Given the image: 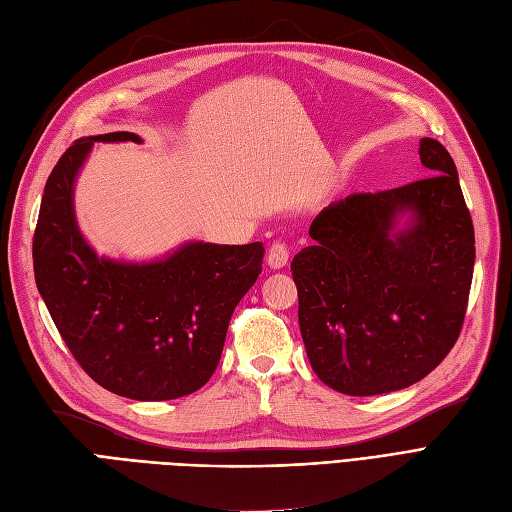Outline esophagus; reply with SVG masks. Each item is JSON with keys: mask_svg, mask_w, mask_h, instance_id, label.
<instances>
[{"mask_svg": "<svg viewBox=\"0 0 512 512\" xmlns=\"http://www.w3.org/2000/svg\"><path fill=\"white\" fill-rule=\"evenodd\" d=\"M267 265L277 271V269H284L288 265V247L286 243L275 241L273 245H269L267 250Z\"/></svg>", "mask_w": 512, "mask_h": 512, "instance_id": "34e87169", "label": "esophagus"}]
</instances>
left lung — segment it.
<instances>
[{"label":"left lung","mask_w":512,"mask_h":512,"mask_svg":"<svg viewBox=\"0 0 512 512\" xmlns=\"http://www.w3.org/2000/svg\"><path fill=\"white\" fill-rule=\"evenodd\" d=\"M429 177L352 194L309 226L292 258L299 327L316 376L352 397L423 380L455 346L474 271V226L455 162L418 147Z\"/></svg>","instance_id":"left-lung-1"}]
</instances>
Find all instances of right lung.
I'll use <instances>...</instances> for the list:
<instances>
[{"label":"right lung","mask_w":512,"mask_h":512,"mask_svg":"<svg viewBox=\"0 0 512 512\" xmlns=\"http://www.w3.org/2000/svg\"><path fill=\"white\" fill-rule=\"evenodd\" d=\"M128 141L143 138L87 136L59 158L44 185L34 273L59 335L91 380L128 399L166 401L213 376L265 247L188 241L149 262L98 256L76 224L74 183L94 143Z\"/></svg>","instance_id":"1"}]
</instances>
